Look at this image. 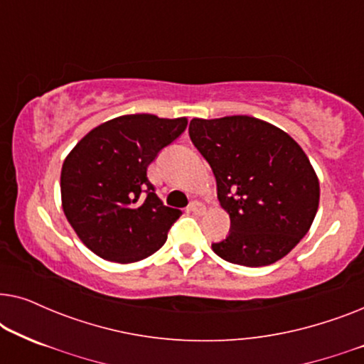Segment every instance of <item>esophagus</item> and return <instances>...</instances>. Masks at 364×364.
Wrapping results in <instances>:
<instances>
[{
	"mask_svg": "<svg viewBox=\"0 0 364 364\" xmlns=\"http://www.w3.org/2000/svg\"><path fill=\"white\" fill-rule=\"evenodd\" d=\"M188 210H191L192 213H196V215H203V213H205V207H203L200 202L196 200L188 205Z\"/></svg>",
	"mask_w": 364,
	"mask_h": 364,
	"instance_id": "obj_1",
	"label": "esophagus"
}]
</instances>
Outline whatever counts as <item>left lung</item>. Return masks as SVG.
I'll return each instance as SVG.
<instances>
[{
  "instance_id": "1",
  "label": "left lung",
  "mask_w": 364,
  "mask_h": 364,
  "mask_svg": "<svg viewBox=\"0 0 364 364\" xmlns=\"http://www.w3.org/2000/svg\"><path fill=\"white\" fill-rule=\"evenodd\" d=\"M188 134L210 164L218 202L230 217V233L212 250L243 267L288 255L310 230L320 203L318 176L295 139L250 116L193 117Z\"/></svg>"
}]
</instances>
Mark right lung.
Segmentation results:
<instances>
[{"label":"right lung","mask_w":364,"mask_h":364,"mask_svg":"<svg viewBox=\"0 0 364 364\" xmlns=\"http://www.w3.org/2000/svg\"><path fill=\"white\" fill-rule=\"evenodd\" d=\"M187 122V117L154 114L114 117L89 131L64 159V215L97 257L134 263L166 243L168 228L182 212L164 205L149 182L147 167L186 131Z\"/></svg>","instance_id":"1"}]
</instances>
